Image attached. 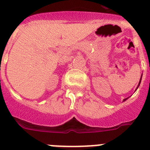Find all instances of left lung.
Masks as SVG:
<instances>
[{
  "label": "left lung",
  "instance_id": "8db88e82",
  "mask_svg": "<svg viewBox=\"0 0 150 150\" xmlns=\"http://www.w3.org/2000/svg\"><path fill=\"white\" fill-rule=\"evenodd\" d=\"M141 79H142V75H141V78H140V82H139V84H138V86H137V89L138 88V87H139V85H140V82H141ZM127 98H126V99H124V100L123 101H125L126 100H127Z\"/></svg>",
  "mask_w": 150,
  "mask_h": 150
}]
</instances>
